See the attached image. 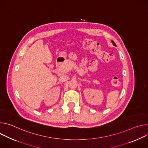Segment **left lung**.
Wrapping results in <instances>:
<instances>
[{"label": "left lung", "mask_w": 148, "mask_h": 148, "mask_svg": "<svg viewBox=\"0 0 148 148\" xmlns=\"http://www.w3.org/2000/svg\"><path fill=\"white\" fill-rule=\"evenodd\" d=\"M112 43H113V45H114V44H115V43H114V41H112Z\"/></svg>", "instance_id": "obj_1"}]
</instances>
